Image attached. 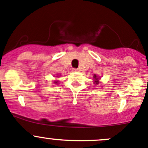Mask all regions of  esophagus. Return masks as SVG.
<instances>
[{"label":"esophagus","mask_w":148,"mask_h":148,"mask_svg":"<svg viewBox=\"0 0 148 148\" xmlns=\"http://www.w3.org/2000/svg\"><path fill=\"white\" fill-rule=\"evenodd\" d=\"M73 71H79L78 69H73Z\"/></svg>","instance_id":"obj_1"}]
</instances>
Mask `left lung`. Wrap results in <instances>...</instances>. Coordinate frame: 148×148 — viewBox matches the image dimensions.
Wrapping results in <instances>:
<instances>
[{"mask_svg": "<svg viewBox=\"0 0 148 148\" xmlns=\"http://www.w3.org/2000/svg\"><path fill=\"white\" fill-rule=\"evenodd\" d=\"M99 77H97V75H95V76H94V79H94V80H95V83H94V84H99Z\"/></svg>", "mask_w": 148, "mask_h": 148, "instance_id": "1", "label": "left lung"}]
</instances>
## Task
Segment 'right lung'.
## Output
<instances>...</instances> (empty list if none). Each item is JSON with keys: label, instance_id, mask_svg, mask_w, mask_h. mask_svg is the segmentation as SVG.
I'll list each match as a JSON object with an SVG mask.
<instances>
[{"label": "right lung", "instance_id": "right-lung-1", "mask_svg": "<svg viewBox=\"0 0 148 148\" xmlns=\"http://www.w3.org/2000/svg\"><path fill=\"white\" fill-rule=\"evenodd\" d=\"M57 82H58V81H54V83L55 84H57Z\"/></svg>", "mask_w": 148, "mask_h": 148}]
</instances>
